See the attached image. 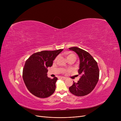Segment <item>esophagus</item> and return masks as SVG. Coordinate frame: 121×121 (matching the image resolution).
Masks as SVG:
<instances>
[{"instance_id":"esophagus-1","label":"esophagus","mask_w":121,"mask_h":121,"mask_svg":"<svg viewBox=\"0 0 121 121\" xmlns=\"http://www.w3.org/2000/svg\"><path fill=\"white\" fill-rule=\"evenodd\" d=\"M60 78H61L62 79H63V80H65V79H66V78L65 77H60Z\"/></svg>"}]
</instances>
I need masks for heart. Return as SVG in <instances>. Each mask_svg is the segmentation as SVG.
<instances>
[{"label":"heart","mask_w":121,"mask_h":121,"mask_svg":"<svg viewBox=\"0 0 121 121\" xmlns=\"http://www.w3.org/2000/svg\"><path fill=\"white\" fill-rule=\"evenodd\" d=\"M66 55L67 59L70 58H73L76 59V56L73 53H69V52H67L66 53ZM56 60H57V58L55 59V61H56Z\"/></svg>","instance_id":"b5f03b06"}]
</instances>
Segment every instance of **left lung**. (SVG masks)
Returning a JSON list of instances; mask_svg holds the SVG:
<instances>
[{"label": "left lung", "mask_w": 121, "mask_h": 121, "mask_svg": "<svg viewBox=\"0 0 121 121\" xmlns=\"http://www.w3.org/2000/svg\"><path fill=\"white\" fill-rule=\"evenodd\" d=\"M77 53L79 59L78 72L81 75L77 82L69 87V91L77 96H84L91 93L96 86L99 78V69L97 62L85 50L77 47L69 48Z\"/></svg>", "instance_id": "8db88e82"}]
</instances>
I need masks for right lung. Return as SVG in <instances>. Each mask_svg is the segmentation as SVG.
<instances>
[{
	"instance_id": "obj_1",
	"label": "right lung",
	"mask_w": 121,
	"mask_h": 121,
	"mask_svg": "<svg viewBox=\"0 0 121 121\" xmlns=\"http://www.w3.org/2000/svg\"><path fill=\"white\" fill-rule=\"evenodd\" d=\"M42 51L33 54L26 61L22 78L29 91L36 97L46 98L54 92L57 78H48V68L52 67L53 61L63 50Z\"/></svg>"
}]
</instances>
